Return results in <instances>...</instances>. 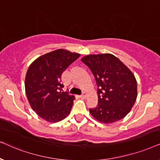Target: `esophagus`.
<instances>
[{
	"label": "esophagus",
	"mask_w": 160,
	"mask_h": 160,
	"mask_svg": "<svg viewBox=\"0 0 160 160\" xmlns=\"http://www.w3.org/2000/svg\"><path fill=\"white\" fill-rule=\"evenodd\" d=\"M86 97H87V95H86V93H83L82 95L80 96V97L81 98V99H86Z\"/></svg>",
	"instance_id": "34e87169"
}]
</instances>
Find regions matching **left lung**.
I'll return each instance as SVG.
<instances>
[{"mask_svg": "<svg viewBox=\"0 0 160 160\" xmlns=\"http://www.w3.org/2000/svg\"><path fill=\"white\" fill-rule=\"evenodd\" d=\"M81 61L91 69L98 87V105L89 109L93 118L104 123L124 118L137 99V81L132 72L109 53L88 55Z\"/></svg>", "mask_w": 160, "mask_h": 160, "instance_id": "left-lung-1", "label": "left lung"}]
</instances>
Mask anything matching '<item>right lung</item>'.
<instances>
[{
  "label": "right lung",
  "mask_w": 160,
  "mask_h": 160,
  "mask_svg": "<svg viewBox=\"0 0 160 160\" xmlns=\"http://www.w3.org/2000/svg\"><path fill=\"white\" fill-rule=\"evenodd\" d=\"M80 54L58 49L46 53L30 65L25 80L32 109L49 122H58L71 112L74 96L62 92L61 74Z\"/></svg>",
  "instance_id": "add662e5"
}]
</instances>
